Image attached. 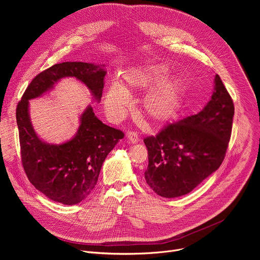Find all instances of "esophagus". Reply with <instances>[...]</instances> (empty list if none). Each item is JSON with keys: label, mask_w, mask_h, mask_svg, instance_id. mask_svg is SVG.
<instances>
[{"label": "esophagus", "mask_w": 260, "mask_h": 260, "mask_svg": "<svg viewBox=\"0 0 260 260\" xmlns=\"http://www.w3.org/2000/svg\"><path fill=\"white\" fill-rule=\"evenodd\" d=\"M126 139H127L128 143H131V144H137V143L139 142L138 134L135 133V132H129V133H127Z\"/></svg>", "instance_id": "34e87169"}]
</instances>
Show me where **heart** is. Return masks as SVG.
Instances as JSON below:
<instances>
[{
    "instance_id": "heart-1",
    "label": "heart",
    "mask_w": 260,
    "mask_h": 260,
    "mask_svg": "<svg viewBox=\"0 0 260 260\" xmlns=\"http://www.w3.org/2000/svg\"><path fill=\"white\" fill-rule=\"evenodd\" d=\"M170 68L153 63L131 69L123 75V85L114 82L105 94V108L112 118H121L131 106V92L144 91L140 110L154 124H165L178 116L187 84L181 77H169Z\"/></svg>"
}]
</instances>
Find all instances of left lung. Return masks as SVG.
Segmentation results:
<instances>
[{
  "label": "left lung",
  "mask_w": 260,
  "mask_h": 260,
  "mask_svg": "<svg viewBox=\"0 0 260 260\" xmlns=\"http://www.w3.org/2000/svg\"><path fill=\"white\" fill-rule=\"evenodd\" d=\"M234 114L233 100L216 75L211 99L201 112L144 139V177L150 188L162 198L182 197L217 171L226 153Z\"/></svg>",
  "instance_id": "1"
}]
</instances>
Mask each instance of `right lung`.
<instances>
[{"label":"right lung","mask_w":260,"mask_h":260,"mask_svg":"<svg viewBox=\"0 0 260 260\" xmlns=\"http://www.w3.org/2000/svg\"><path fill=\"white\" fill-rule=\"evenodd\" d=\"M105 67L81 61L56 63L32 79L17 105L16 122L24 172L36 189L62 205L79 204L91 193L103 162L124 135L103 123L88 105L79 116L75 135L60 144L47 143L34 129L29 101L71 77L83 83L100 103L107 74Z\"/></svg>","instance_id":"right-lung-1"}]
</instances>
